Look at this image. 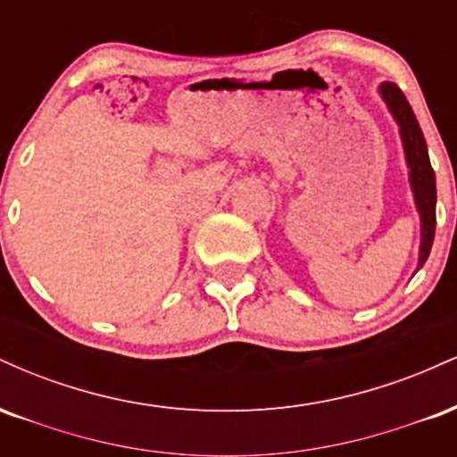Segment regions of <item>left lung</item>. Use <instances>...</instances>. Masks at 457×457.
<instances>
[{"label":"left lung","mask_w":457,"mask_h":457,"mask_svg":"<svg viewBox=\"0 0 457 457\" xmlns=\"http://www.w3.org/2000/svg\"><path fill=\"white\" fill-rule=\"evenodd\" d=\"M380 96L385 98L386 107L397 127H400L403 154H406L408 170H411V187L414 204H417L419 217H421V246H419V266L417 270L426 264L429 249L434 243V229H436V178L429 165L426 137H423L421 127L414 118L411 104L403 96L395 83H382Z\"/></svg>","instance_id":"obj_1"}]
</instances>
